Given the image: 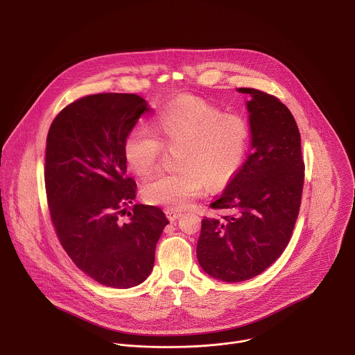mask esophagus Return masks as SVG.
I'll list each match as a JSON object with an SVG mask.
<instances>
[{
    "label": "esophagus",
    "mask_w": 355,
    "mask_h": 355,
    "mask_svg": "<svg viewBox=\"0 0 355 355\" xmlns=\"http://www.w3.org/2000/svg\"><path fill=\"white\" fill-rule=\"evenodd\" d=\"M166 215H167V218H168L171 222H174V220H177V219H180V218L182 216L181 212L171 211V209H167V211H166Z\"/></svg>",
    "instance_id": "obj_1"
}]
</instances>
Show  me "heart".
I'll list each match as a JSON object with an SVG mask.
<instances>
[{
  "label": "heart",
  "instance_id": "b5f03b06",
  "mask_svg": "<svg viewBox=\"0 0 355 355\" xmlns=\"http://www.w3.org/2000/svg\"><path fill=\"white\" fill-rule=\"evenodd\" d=\"M150 127L133 128L123 143L125 160L135 174H150L164 146H178L177 170L157 174L141 185V198L150 205L182 209L205 184L225 185L244 164L248 122L240 115L223 114L205 99L180 96L156 114Z\"/></svg>",
  "mask_w": 355,
  "mask_h": 355
}]
</instances>
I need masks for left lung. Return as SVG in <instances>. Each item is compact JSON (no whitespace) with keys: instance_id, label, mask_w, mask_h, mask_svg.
<instances>
[{"instance_id":"1","label":"left lung","mask_w":355,"mask_h":355,"mask_svg":"<svg viewBox=\"0 0 355 355\" xmlns=\"http://www.w3.org/2000/svg\"><path fill=\"white\" fill-rule=\"evenodd\" d=\"M247 101L251 155L211 208L227 212L202 219L198 263L208 275L241 282L266 271L285 250L300 207V135L281 101L254 88Z\"/></svg>"}]
</instances>
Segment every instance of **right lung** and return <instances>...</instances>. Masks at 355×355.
Here are the masks:
<instances>
[{
    "label": "right lung",
    "mask_w": 355,
    "mask_h": 355,
    "mask_svg": "<svg viewBox=\"0 0 355 355\" xmlns=\"http://www.w3.org/2000/svg\"><path fill=\"white\" fill-rule=\"evenodd\" d=\"M147 101L136 94H95L67 105L50 125L44 184L58 237L73 263L111 288L141 284L153 270L156 244L168 223L151 205H133L123 143Z\"/></svg>",
    "instance_id": "right-lung-1"
}]
</instances>
